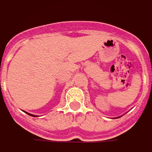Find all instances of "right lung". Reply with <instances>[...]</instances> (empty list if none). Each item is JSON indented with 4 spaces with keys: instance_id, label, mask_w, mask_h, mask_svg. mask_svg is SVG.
<instances>
[{
    "instance_id": "obj_1",
    "label": "right lung",
    "mask_w": 152,
    "mask_h": 152,
    "mask_svg": "<svg viewBox=\"0 0 152 152\" xmlns=\"http://www.w3.org/2000/svg\"><path fill=\"white\" fill-rule=\"evenodd\" d=\"M28 115H30V116H33V117H35V115H33V114H30V113H27Z\"/></svg>"
}]
</instances>
